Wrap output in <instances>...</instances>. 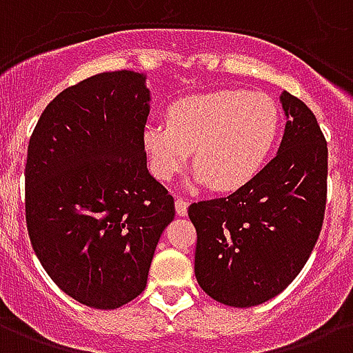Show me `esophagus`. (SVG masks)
<instances>
[{
    "label": "esophagus",
    "mask_w": 353,
    "mask_h": 353,
    "mask_svg": "<svg viewBox=\"0 0 353 353\" xmlns=\"http://www.w3.org/2000/svg\"><path fill=\"white\" fill-rule=\"evenodd\" d=\"M174 210H176V215L179 216H185L188 215V202L184 199L176 196V200H174Z\"/></svg>",
    "instance_id": "obj_1"
}]
</instances>
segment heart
<instances>
[{
    "label": "heart",
    "instance_id": "heart-1",
    "mask_svg": "<svg viewBox=\"0 0 353 353\" xmlns=\"http://www.w3.org/2000/svg\"><path fill=\"white\" fill-rule=\"evenodd\" d=\"M165 122L142 132L154 179L169 182L194 148L196 182L236 191L266 165L281 132V109L264 92L222 89L180 98L168 107Z\"/></svg>",
    "mask_w": 353,
    "mask_h": 353
}]
</instances>
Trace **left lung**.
Segmentation results:
<instances>
[{
  "label": "left lung",
  "mask_w": 353,
  "mask_h": 353,
  "mask_svg": "<svg viewBox=\"0 0 353 353\" xmlns=\"http://www.w3.org/2000/svg\"><path fill=\"white\" fill-rule=\"evenodd\" d=\"M286 129L277 157L230 196L202 200L194 275L219 303L250 308L273 299L310 259L324 221L328 148L315 114L284 91Z\"/></svg>",
  "instance_id": "left-lung-1"
}]
</instances>
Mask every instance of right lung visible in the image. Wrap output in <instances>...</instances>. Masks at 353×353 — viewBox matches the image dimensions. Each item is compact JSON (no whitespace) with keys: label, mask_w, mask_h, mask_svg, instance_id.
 <instances>
[{"label":"right lung","mask_w":353,"mask_h":353,"mask_svg":"<svg viewBox=\"0 0 353 353\" xmlns=\"http://www.w3.org/2000/svg\"><path fill=\"white\" fill-rule=\"evenodd\" d=\"M145 76L101 72L41 112L25 165V219L41 266L69 297L120 308L145 290L174 200L149 174Z\"/></svg>","instance_id":"add662e5"}]
</instances>
